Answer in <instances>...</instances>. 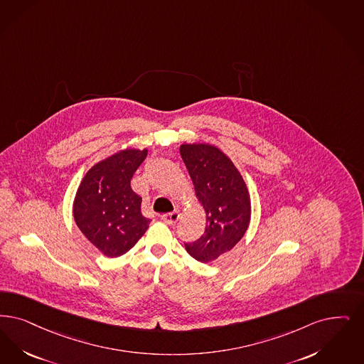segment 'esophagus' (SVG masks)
I'll list each match as a JSON object with an SVG mask.
<instances>
[{"instance_id": "esophagus-1", "label": "esophagus", "mask_w": 364, "mask_h": 364, "mask_svg": "<svg viewBox=\"0 0 364 364\" xmlns=\"http://www.w3.org/2000/svg\"><path fill=\"white\" fill-rule=\"evenodd\" d=\"M180 218V214L177 213V211H173V213H168V214H164L161 219L166 223V225H169V226H172V225H175L176 222Z\"/></svg>"}]
</instances>
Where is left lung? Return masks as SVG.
Instances as JSON below:
<instances>
[{
	"instance_id": "obj_1",
	"label": "left lung",
	"mask_w": 364,
	"mask_h": 364,
	"mask_svg": "<svg viewBox=\"0 0 364 364\" xmlns=\"http://www.w3.org/2000/svg\"><path fill=\"white\" fill-rule=\"evenodd\" d=\"M180 154L205 213L203 235L186 244V249L198 262H214L232 250L247 233L252 211L247 184L232 160L217 146L183 144Z\"/></svg>"
}]
</instances>
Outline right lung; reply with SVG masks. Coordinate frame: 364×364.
I'll return each instance as SVG.
<instances>
[{
    "instance_id": "add662e5",
    "label": "right lung",
    "mask_w": 364,
    "mask_h": 364,
    "mask_svg": "<svg viewBox=\"0 0 364 364\" xmlns=\"http://www.w3.org/2000/svg\"><path fill=\"white\" fill-rule=\"evenodd\" d=\"M147 149H124L93 165L77 189L73 203L78 229L107 257L129 252L145 234L150 219L141 213L142 198L131 189Z\"/></svg>"
}]
</instances>
